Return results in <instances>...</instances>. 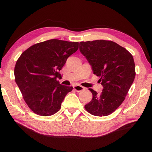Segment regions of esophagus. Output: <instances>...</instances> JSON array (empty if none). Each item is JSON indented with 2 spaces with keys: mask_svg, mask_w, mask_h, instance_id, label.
Masks as SVG:
<instances>
[{
  "mask_svg": "<svg viewBox=\"0 0 152 152\" xmlns=\"http://www.w3.org/2000/svg\"><path fill=\"white\" fill-rule=\"evenodd\" d=\"M73 88L77 92H80V91L84 90V87L80 86V85H75V86H73Z\"/></svg>",
  "mask_w": 152,
  "mask_h": 152,
  "instance_id": "34e87169",
  "label": "esophagus"
}]
</instances>
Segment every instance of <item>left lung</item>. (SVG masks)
I'll return each instance as SVG.
<instances>
[{"label": "left lung", "mask_w": 152, "mask_h": 152, "mask_svg": "<svg viewBox=\"0 0 152 152\" xmlns=\"http://www.w3.org/2000/svg\"><path fill=\"white\" fill-rule=\"evenodd\" d=\"M81 53L99 77L101 93L93 94L85 109L95 116H107L115 111L125 99L136 76L134 58L129 52L111 41L95 40L80 43Z\"/></svg>", "instance_id": "obj_1"}]
</instances>
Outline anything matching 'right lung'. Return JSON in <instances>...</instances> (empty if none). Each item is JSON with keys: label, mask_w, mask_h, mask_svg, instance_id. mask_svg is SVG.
<instances>
[{"label": "right lung", "mask_w": 152, "mask_h": 152, "mask_svg": "<svg viewBox=\"0 0 152 152\" xmlns=\"http://www.w3.org/2000/svg\"><path fill=\"white\" fill-rule=\"evenodd\" d=\"M78 42L50 39L32 45L21 54L14 68L15 82L34 113L50 116L59 111L72 86L59 84L66 60L78 50Z\"/></svg>", "instance_id": "obj_1"}]
</instances>
